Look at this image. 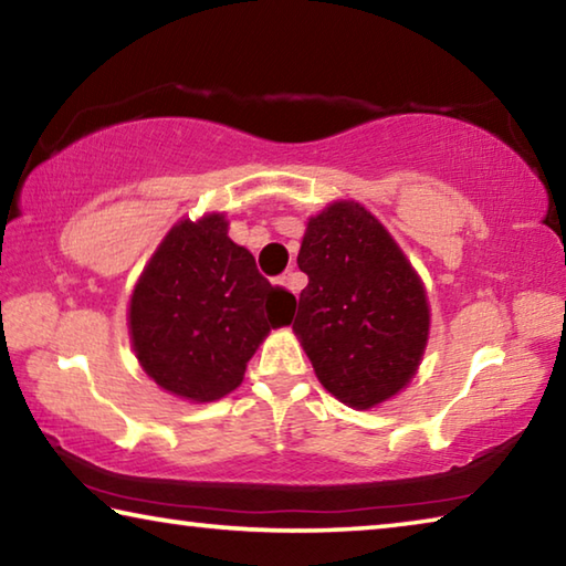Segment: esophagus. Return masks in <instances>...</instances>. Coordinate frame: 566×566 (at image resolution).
<instances>
[{"mask_svg": "<svg viewBox=\"0 0 566 566\" xmlns=\"http://www.w3.org/2000/svg\"><path fill=\"white\" fill-rule=\"evenodd\" d=\"M280 284H284L286 290H290L296 300H300V292H302V286H304V282H302V274H296V272H284L282 276H280Z\"/></svg>", "mask_w": 566, "mask_h": 566, "instance_id": "34e87169", "label": "esophagus"}]
</instances>
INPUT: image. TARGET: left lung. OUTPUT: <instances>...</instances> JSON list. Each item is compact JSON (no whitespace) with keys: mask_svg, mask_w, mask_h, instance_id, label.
Instances as JSON below:
<instances>
[{"mask_svg":"<svg viewBox=\"0 0 566 566\" xmlns=\"http://www.w3.org/2000/svg\"><path fill=\"white\" fill-rule=\"evenodd\" d=\"M292 329L324 389L354 409L377 407L415 377L429 337L424 284L379 219L334 202L306 222Z\"/></svg>","mask_w":566,"mask_h":566,"instance_id":"1","label":"left lung"}]
</instances>
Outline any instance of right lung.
<instances>
[{"mask_svg": "<svg viewBox=\"0 0 566 566\" xmlns=\"http://www.w3.org/2000/svg\"><path fill=\"white\" fill-rule=\"evenodd\" d=\"M224 214L169 229L134 286L132 347L161 389L214 401L237 389L270 329L292 322L294 294L272 286Z\"/></svg>", "mask_w": 566, "mask_h": 566, "instance_id": "1", "label": "right lung"}]
</instances>
